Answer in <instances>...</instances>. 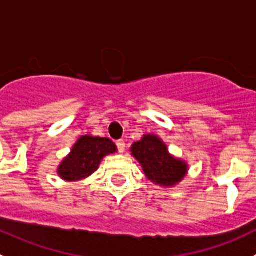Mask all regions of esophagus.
Wrapping results in <instances>:
<instances>
[{"label":"esophagus","instance_id":"1","mask_svg":"<svg viewBox=\"0 0 256 256\" xmlns=\"http://www.w3.org/2000/svg\"><path fill=\"white\" fill-rule=\"evenodd\" d=\"M116 145H117V149H118V152H121V153H124V152H125L126 144H125V142H124L122 139L117 140Z\"/></svg>","mask_w":256,"mask_h":256}]
</instances>
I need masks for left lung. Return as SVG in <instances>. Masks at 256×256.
<instances>
[{
	"mask_svg": "<svg viewBox=\"0 0 256 256\" xmlns=\"http://www.w3.org/2000/svg\"><path fill=\"white\" fill-rule=\"evenodd\" d=\"M131 154L139 160L145 176L158 185H176L188 172V164L168 153L167 145L156 135H144L134 142Z\"/></svg>",
	"mask_w": 256,
	"mask_h": 256,
	"instance_id": "8db88e82",
	"label": "left lung"
}]
</instances>
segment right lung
Listing matches in <instances>:
<instances>
[{
  "instance_id": "add662e5",
  "label": "right lung",
  "mask_w": 256,
  "mask_h": 256,
  "mask_svg": "<svg viewBox=\"0 0 256 256\" xmlns=\"http://www.w3.org/2000/svg\"><path fill=\"white\" fill-rule=\"evenodd\" d=\"M117 150L114 142L107 138L82 136L58 167V174L66 181H79L98 170L100 160Z\"/></svg>"
}]
</instances>
